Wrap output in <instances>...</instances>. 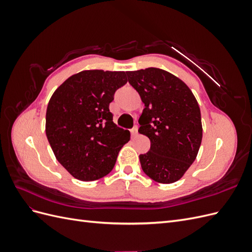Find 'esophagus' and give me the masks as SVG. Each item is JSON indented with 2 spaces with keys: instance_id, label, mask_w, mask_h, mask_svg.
<instances>
[{
  "instance_id": "esophagus-1",
  "label": "esophagus",
  "mask_w": 252,
  "mask_h": 252,
  "mask_svg": "<svg viewBox=\"0 0 252 252\" xmlns=\"http://www.w3.org/2000/svg\"><path fill=\"white\" fill-rule=\"evenodd\" d=\"M131 135L133 136V138H135V136L138 135V126L136 125L131 129Z\"/></svg>"
}]
</instances>
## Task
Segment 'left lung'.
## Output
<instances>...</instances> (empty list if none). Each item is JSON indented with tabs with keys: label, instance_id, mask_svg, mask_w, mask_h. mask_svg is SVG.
<instances>
[{
	"label": "left lung",
	"instance_id": "8db88e82",
	"mask_svg": "<svg viewBox=\"0 0 252 252\" xmlns=\"http://www.w3.org/2000/svg\"><path fill=\"white\" fill-rule=\"evenodd\" d=\"M145 108L139 132L148 136L150 149L140 155L143 171L162 184L180 180L199 152L203 128L193 94L175 75L158 68L127 71Z\"/></svg>",
	"mask_w": 252,
	"mask_h": 252
}]
</instances>
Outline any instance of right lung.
Listing matches in <instances>:
<instances>
[{"mask_svg": "<svg viewBox=\"0 0 252 252\" xmlns=\"http://www.w3.org/2000/svg\"><path fill=\"white\" fill-rule=\"evenodd\" d=\"M127 83L124 71L84 70L68 78L46 111V135L60 164L73 178L95 181L107 175L130 132L113 123L109 104Z\"/></svg>", "mask_w": 252, "mask_h": 252, "instance_id": "1", "label": "right lung"}]
</instances>
